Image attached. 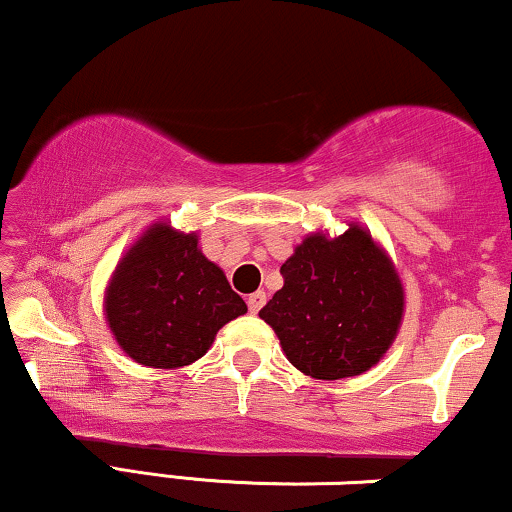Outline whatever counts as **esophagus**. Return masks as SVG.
Here are the masks:
<instances>
[{"label": "esophagus", "mask_w": 512, "mask_h": 512, "mask_svg": "<svg viewBox=\"0 0 512 512\" xmlns=\"http://www.w3.org/2000/svg\"><path fill=\"white\" fill-rule=\"evenodd\" d=\"M246 304H249V311L251 314H258V311H261V306L266 304V292H254V294H249V299H246Z\"/></svg>", "instance_id": "obj_1"}]
</instances>
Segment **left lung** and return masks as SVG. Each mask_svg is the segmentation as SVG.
<instances>
[{"label":"left lung","instance_id":"obj_1","mask_svg":"<svg viewBox=\"0 0 512 512\" xmlns=\"http://www.w3.org/2000/svg\"><path fill=\"white\" fill-rule=\"evenodd\" d=\"M282 290L258 311L292 366L338 381L381 362L405 311L398 270L364 227L309 234L280 268Z\"/></svg>","mask_w":512,"mask_h":512}]
</instances>
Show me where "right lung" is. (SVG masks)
Here are the masks:
<instances>
[{
	"mask_svg": "<svg viewBox=\"0 0 512 512\" xmlns=\"http://www.w3.org/2000/svg\"><path fill=\"white\" fill-rule=\"evenodd\" d=\"M246 314L225 273L198 249L196 232L155 222L126 251L105 290L119 347L153 369H179L210 350L218 330Z\"/></svg>",
	"mask_w": 512,
	"mask_h": 512,
	"instance_id": "1",
	"label": "right lung"
}]
</instances>
